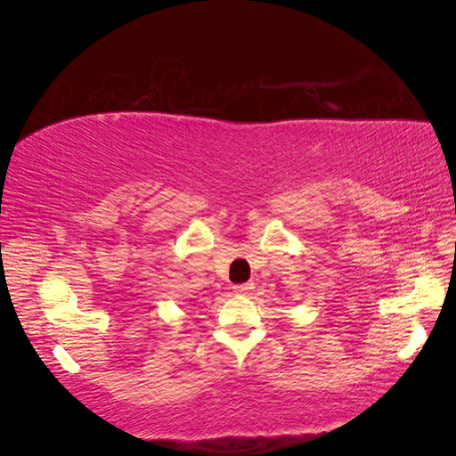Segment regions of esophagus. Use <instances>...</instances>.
Returning a JSON list of instances; mask_svg holds the SVG:
<instances>
[{
  "label": "esophagus",
  "instance_id": "esophagus-1",
  "mask_svg": "<svg viewBox=\"0 0 456 456\" xmlns=\"http://www.w3.org/2000/svg\"><path fill=\"white\" fill-rule=\"evenodd\" d=\"M235 293H239V296H247V293L253 291V283H241V285H235Z\"/></svg>",
  "mask_w": 456,
  "mask_h": 456
}]
</instances>
